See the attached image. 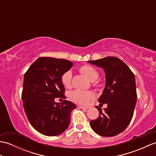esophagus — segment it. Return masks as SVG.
I'll return each mask as SVG.
<instances>
[{
    "mask_svg": "<svg viewBox=\"0 0 156 156\" xmlns=\"http://www.w3.org/2000/svg\"><path fill=\"white\" fill-rule=\"evenodd\" d=\"M78 107L80 108H82V109H88V107H84V106H82V105H78Z\"/></svg>",
    "mask_w": 156,
    "mask_h": 156,
    "instance_id": "esophagus-1",
    "label": "esophagus"
}]
</instances>
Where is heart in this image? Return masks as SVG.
I'll return each instance as SVG.
<instances>
[{
    "mask_svg": "<svg viewBox=\"0 0 156 156\" xmlns=\"http://www.w3.org/2000/svg\"><path fill=\"white\" fill-rule=\"evenodd\" d=\"M81 74L87 77L91 82L95 81L98 77V73L97 69L89 65H83L79 68ZM72 74L70 70L66 72L62 76V83L66 88H70L72 87ZM94 97V94L92 91H82L76 90L69 94V98L78 104L87 105L89 101Z\"/></svg>",
    "mask_w": 156,
    "mask_h": 156,
    "instance_id": "heart-1",
    "label": "heart"
}]
</instances>
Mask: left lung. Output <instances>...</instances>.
Returning <instances> with one entry per match:
<instances>
[{"instance_id": "1", "label": "left lung", "mask_w": 156, "mask_h": 156, "mask_svg": "<svg viewBox=\"0 0 156 156\" xmlns=\"http://www.w3.org/2000/svg\"><path fill=\"white\" fill-rule=\"evenodd\" d=\"M103 68L106 85L98 102L107 104L105 111L96 107L98 117L90 124L93 131L104 137L115 136L127 128L133 117L137 101L134 74L125 63L116 57L88 61Z\"/></svg>"}]
</instances>
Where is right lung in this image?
I'll return each instance as SVG.
<instances>
[{"mask_svg":"<svg viewBox=\"0 0 156 156\" xmlns=\"http://www.w3.org/2000/svg\"><path fill=\"white\" fill-rule=\"evenodd\" d=\"M73 66L64 59L41 57L25 72L23 79V108L31 125L39 133L56 136L63 133L70 122V115L76 106L55 98H66L62 76Z\"/></svg>","mask_w":156,"mask_h":156,"instance_id":"right-lung-1","label":"right lung"}]
</instances>
